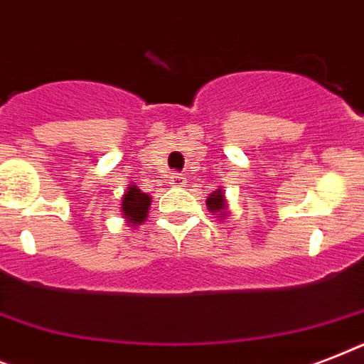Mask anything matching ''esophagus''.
Here are the masks:
<instances>
[{"label": "esophagus", "mask_w": 364, "mask_h": 364, "mask_svg": "<svg viewBox=\"0 0 364 364\" xmlns=\"http://www.w3.org/2000/svg\"><path fill=\"white\" fill-rule=\"evenodd\" d=\"M168 181H170L171 187L181 188V187H185V183H187V177L183 176V173H171Z\"/></svg>", "instance_id": "obj_1"}]
</instances>
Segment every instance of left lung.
I'll return each mask as SVG.
<instances>
[{
  "label": "left lung",
  "mask_w": 364,
  "mask_h": 364,
  "mask_svg": "<svg viewBox=\"0 0 364 364\" xmlns=\"http://www.w3.org/2000/svg\"><path fill=\"white\" fill-rule=\"evenodd\" d=\"M205 205H208V210L211 213H217L219 217H225L228 213L227 211V200H225V193H223V188H217L213 193L208 196L205 200Z\"/></svg>",
  "instance_id": "left-lung-1"
}]
</instances>
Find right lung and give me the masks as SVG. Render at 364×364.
<instances>
[{"mask_svg": "<svg viewBox=\"0 0 364 364\" xmlns=\"http://www.w3.org/2000/svg\"><path fill=\"white\" fill-rule=\"evenodd\" d=\"M122 215L132 227L141 225L149 213V205H151V196L147 193H141L136 185H130L126 188L124 196H122Z\"/></svg>", "mask_w": 364, "mask_h": 364, "instance_id": "obj_1", "label": "right lung"}]
</instances>
